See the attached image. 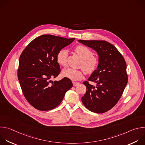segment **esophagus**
I'll return each mask as SVG.
<instances>
[{
  "label": "esophagus",
  "instance_id": "34e87169",
  "mask_svg": "<svg viewBox=\"0 0 145 145\" xmlns=\"http://www.w3.org/2000/svg\"><path fill=\"white\" fill-rule=\"evenodd\" d=\"M78 84H79V82H74V81H73V86H77V85H78Z\"/></svg>",
  "mask_w": 145,
  "mask_h": 145
}]
</instances>
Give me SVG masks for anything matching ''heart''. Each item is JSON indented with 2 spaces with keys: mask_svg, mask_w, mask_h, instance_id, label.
<instances>
[{
  "mask_svg": "<svg viewBox=\"0 0 145 145\" xmlns=\"http://www.w3.org/2000/svg\"><path fill=\"white\" fill-rule=\"evenodd\" d=\"M75 52L82 59L80 67H82L78 69L67 68L63 70V76L72 80L81 79L85 72L87 74H91L98 68L100 60L97 56L93 55V53L89 48L83 45H78L74 48ZM68 52L65 50H60L56 55V61L62 67L67 65Z\"/></svg>",
  "mask_w": 145,
  "mask_h": 145,
  "instance_id": "1",
  "label": "heart"
}]
</instances>
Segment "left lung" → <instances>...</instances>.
Listing matches in <instances>:
<instances>
[{"mask_svg": "<svg viewBox=\"0 0 145 145\" xmlns=\"http://www.w3.org/2000/svg\"><path fill=\"white\" fill-rule=\"evenodd\" d=\"M79 42L91 48L97 52L99 66L83 84L86 91L81 98L82 103L90 111L103 113L113 108L121 97L128 81L126 63L117 48L104 40H84Z\"/></svg>", "mask_w": 145, "mask_h": 145, "instance_id": "1", "label": "left lung"}]
</instances>
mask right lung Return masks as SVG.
Returning <instances> with one entry per match:
<instances>
[{
  "instance_id": "1",
  "label": "right lung",
  "mask_w": 145,
  "mask_h": 145,
  "mask_svg": "<svg viewBox=\"0 0 145 145\" xmlns=\"http://www.w3.org/2000/svg\"><path fill=\"white\" fill-rule=\"evenodd\" d=\"M74 39L42 35L33 40L22 52L18 78L25 99L35 109L47 111L55 108L73 86L68 78L55 81L51 79L61 72L56 61L57 52Z\"/></svg>"
}]
</instances>
